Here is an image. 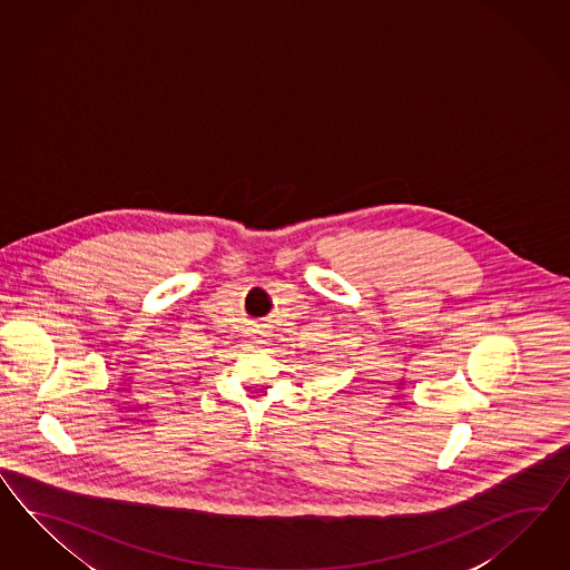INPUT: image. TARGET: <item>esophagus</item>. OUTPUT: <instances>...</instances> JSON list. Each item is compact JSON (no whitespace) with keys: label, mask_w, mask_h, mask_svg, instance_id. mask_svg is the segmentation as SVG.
I'll return each instance as SVG.
<instances>
[{"label":"esophagus","mask_w":570,"mask_h":570,"mask_svg":"<svg viewBox=\"0 0 570 570\" xmlns=\"http://www.w3.org/2000/svg\"><path fill=\"white\" fill-rule=\"evenodd\" d=\"M265 340H267V334H265L263 330H257V332H255V342H257V344H265Z\"/></svg>","instance_id":"34e87169"}]
</instances>
